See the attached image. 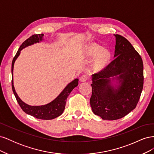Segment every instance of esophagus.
Masks as SVG:
<instances>
[{
    "label": "esophagus",
    "instance_id": "34e87169",
    "mask_svg": "<svg viewBox=\"0 0 154 154\" xmlns=\"http://www.w3.org/2000/svg\"><path fill=\"white\" fill-rule=\"evenodd\" d=\"M88 76L87 74H83V75H82L80 78V81L82 82H85L88 80Z\"/></svg>",
    "mask_w": 154,
    "mask_h": 154
}]
</instances>
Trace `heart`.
I'll list each match as a JSON object with an SVG mask.
<instances>
[{"label":"heart","instance_id":"1","mask_svg":"<svg viewBox=\"0 0 154 154\" xmlns=\"http://www.w3.org/2000/svg\"><path fill=\"white\" fill-rule=\"evenodd\" d=\"M101 50V48L100 46L97 45H93L90 48L89 54L92 57H94V56L97 54ZM110 56V55L109 51L106 49L101 51L97 55V57L94 58V61H93L92 66L94 69L96 70V71H100V70H101L102 69L104 68L106 64L109 62Z\"/></svg>","mask_w":154,"mask_h":154}]
</instances>
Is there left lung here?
<instances>
[{"mask_svg": "<svg viewBox=\"0 0 154 154\" xmlns=\"http://www.w3.org/2000/svg\"><path fill=\"white\" fill-rule=\"evenodd\" d=\"M114 35V59L92 78L91 108L93 113L106 120L122 118L136 108L143 87L141 56L125 37ZM116 75L120 84L114 88L110 78Z\"/></svg>", "mask_w": 154, "mask_h": 154, "instance_id": "obj_1", "label": "left lung"}]
</instances>
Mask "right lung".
I'll use <instances>...</instances> for the list:
<instances>
[{
    "mask_svg": "<svg viewBox=\"0 0 154 154\" xmlns=\"http://www.w3.org/2000/svg\"><path fill=\"white\" fill-rule=\"evenodd\" d=\"M44 36V34H36L32 35L29 38L26 40L20 46L19 49H18L17 54H15V57L13 58L12 61L11 65V73L13 76V66L14 63H15L16 59L19 56L20 51L27 46L30 45L31 44H33L34 43L39 42L40 41L42 40ZM78 85V79H75V80L71 82L67 86L64 88L63 91L60 93V95L54 100L51 103L42 106H31L23 102L20 97L17 95V92H15V88L13 85V78L11 80V85H12V90L15 96L17 101L18 103L19 104L22 110L25 112L27 114L31 115L33 116L37 119H53L58 117L59 116L61 115L65 109V106H66L67 98L70 94L71 92Z\"/></svg>",
    "mask_w": 154,
    "mask_h": 154,
    "instance_id": "add662e5",
    "label": "right lung"
}]
</instances>
